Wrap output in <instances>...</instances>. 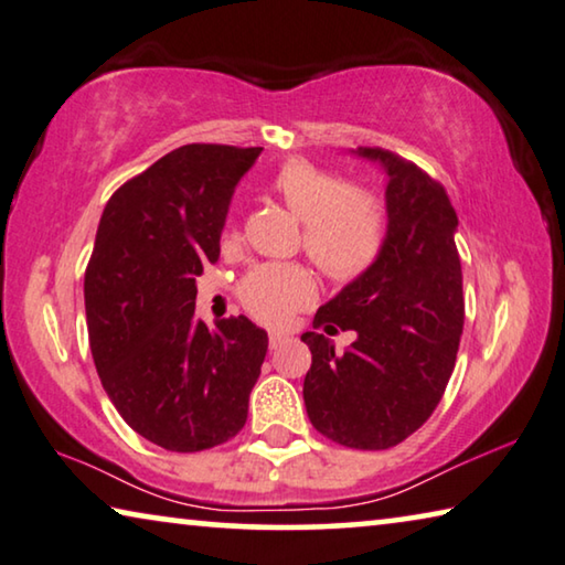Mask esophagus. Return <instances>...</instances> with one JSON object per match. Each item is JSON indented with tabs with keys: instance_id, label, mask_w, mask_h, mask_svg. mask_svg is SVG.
Listing matches in <instances>:
<instances>
[{
	"instance_id": "1",
	"label": "esophagus",
	"mask_w": 565,
	"mask_h": 565,
	"mask_svg": "<svg viewBox=\"0 0 565 565\" xmlns=\"http://www.w3.org/2000/svg\"><path fill=\"white\" fill-rule=\"evenodd\" d=\"M285 341H288V333H282V331H273L270 333V349L275 351L277 345H282Z\"/></svg>"
}]
</instances>
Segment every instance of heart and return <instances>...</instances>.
<instances>
[{"label":"heart","mask_w":565,"mask_h":565,"mask_svg":"<svg viewBox=\"0 0 565 565\" xmlns=\"http://www.w3.org/2000/svg\"><path fill=\"white\" fill-rule=\"evenodd\" d=\"M270 186L300 220L302 249L328 277L355 280L376 263L386 239V210L376 194L306 159L285 161ZM234 234L230 224L224 237ZM237 298L253 318L280 326L316 298V282L298 263H265L242 275Z\"/></svg>","instance_id":"b5f03b06"}]
</instances>
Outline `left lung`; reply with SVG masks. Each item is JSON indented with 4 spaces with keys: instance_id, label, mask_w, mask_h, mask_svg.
<instances>
[{
    "instance_id": "8db88e82",
    "label": "left lung",
    "mask_w": 565,
    "mask_h": 565,
    "mask_svg": "<svg viewBox=\"0 0 565 565\" xmlns=\"http://www.w3.org/2000/svg\"><path fill=\"white\" fill-rule=\"evenodd\" d=\"M355 153L386 171L388 230L376 263L316 312V331L300 335L312 353L302 398L323 437L388 449L429 419L455 371L465 326L457 212L416 163L379 146ZM318 327L360 338L335 354Z\"/></svg>"
}]
</instances>
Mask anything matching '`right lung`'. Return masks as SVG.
Here are the masks:
<instances>
[{"instance_id":"obj_1","label":"right lung","mask_w":565,"mask_h":565,"mask_svg":"<svg viewBox=\"0 0 565 565\" xmlns=\"http://www.w3.org/2000/svg\"><path fill=\"white\" fill-rule=\"evenodd\" d=\"M259 151L181 146L116 189L95 234L85 267L95 369L128 427L169 452L224 445L247 422L267 333L245 316L210 328L194 302Z\"/></svg>"}]
</instances>
